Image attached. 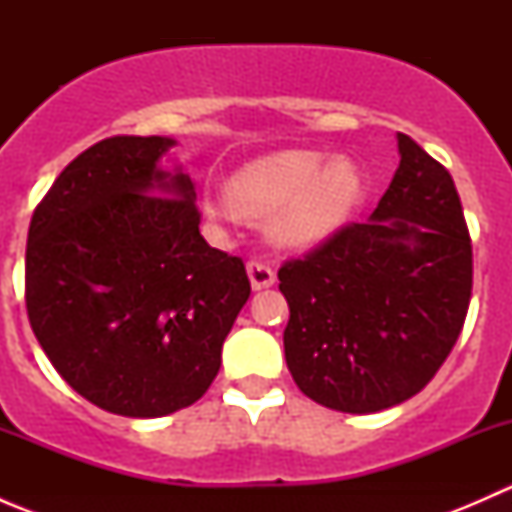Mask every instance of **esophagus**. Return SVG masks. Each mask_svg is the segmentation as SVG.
Segmentation results:
<instances>
[{
	"label": "esophagus",
	"mask_w": 512,
	"mask_h": 512,
	"mask_svg": "<svg viewBox=\"0 0 512 512\" xmlns=\"http://www.w3.org/2000/svg\"><path fill=\"white\" fill-rule=\"evenodd\" d=\"M247 277H250L252 289H267L275 285V270L260 260L247 262Z\"/></svg>",
	"instance_id": "esophagus-1"
}]
</instances>
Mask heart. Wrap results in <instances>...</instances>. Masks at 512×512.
<instances>
[{
    "instance_id": "obj_1",
    "label": "heart",
    "mask_w": 512,
    "mask_h": 512,
    "mask_svg": "<svg viewBox=\"0 0 512 512\" xmlns=\"http://www.w3.org/2000/svg\"><path fill=\"white\" fill-rule=\"evenodd\" d=\"M361 193L364 178L352 158L289 148L237 168L225 183L227 205L205 203V210L265 220L277 245L312 247L347 225Z\"/></svg>"
}]
</instances>
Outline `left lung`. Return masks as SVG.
Masks as SVG:
<instances>
[{"mask_svg":"<svg viewBox=\"0 0 512 512\" xmlns=\"http://www.w3.org/2000/svg\"><path fill=\"white\" fill-rule=\"evenodd\" d=\"M399 170L366 223L280 267L285 359L304 396L376 414L416 396L451 354L473 287L453 178L404 133Z\"/></svg>","mask_w":512,"mask_h":512,"instance_id":"obj_1","label":"left lung"}]
</instances>
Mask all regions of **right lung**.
<instances>
[{
    "label": "right lung",
    "instance_id": "1",
    "mask_svg": "<svg viewBox=\"0 0 512 512\" xmlns=\"http://www.w3.org/2000/svg\"><path fill=\"white\" fill-rule=\"evenodd\" d=\"M165 136H113L71 160L34 210L27 312L61 379L98 409L195 404L250 297L240 257L200 235L195 185Z\"/></svg>",
    "mask_w": 512,
    "mask_h": 512
}]
</instances>
